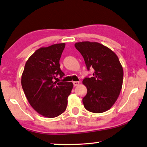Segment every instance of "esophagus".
<instances>
[{"label":"esophagus","mask_w":147,"mask_h":147,"mask_svg":"<svg viewBox=\"0 0 147 147\" xmlns=\"http://www.w3.org/2000/svg\"><path fill=\"white\" fill-rule=\"evenodd\" d=\"M73 84L75 86H78L79 84V81H73Z\"/></svg>","instance_id":"34e87169"}]
</instances>
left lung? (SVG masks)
<instances>
[{
  "label": "left lung",
  "mask_w": 147,
  "mask_h": 147,
  "mask_svg": "<svg viewBox=\"0 0 147 147\" xmlns=\"http://www.w3.org/2000/svg\"><path fill=\"white\" fill-rule=\"evenodd\" d=\"M75 47L84 57L87 70H94L92 77L82 81L88 90L82 99L84 106L92 113L106 111L117 101L122 87L123 71L118 57L96 42H78Z\"/></svg>",
  "instance_id": "left-lung-1"
}]
</instances>
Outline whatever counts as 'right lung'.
I'll use <instances>...</instances> for the list:
<instances>
[{
	"label": "right lung",
	"instance_id": "add662e5",
	"mask_svg": "<svg viewBox=\"0 0 147 147\" xmlns=\"http://www.w3.org/2000/svg\"><path fill=\"white\" fill-rule=\"evenodd\" d=\"M65 43L38 49L27 61L22 76V86L30 106L43 117L54 118L65 111L72 82H54L59 75V59Z\"/></svg>",
	"mask_w": 147,
	"mask_h": 147
}]
</instances>
